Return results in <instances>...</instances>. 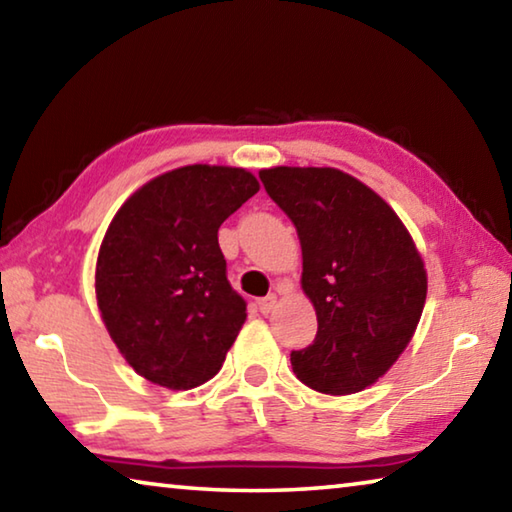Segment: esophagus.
Wrapping results in <instances>:
<instances>
[{
	"mask_svg": "<svg viewBox=\"0 0 512 512\" xmlns=\"http://www.w3.org/2000/svg\"><path fill=\"white\" fill-rule=\"evenodd\" d=\"M275 305H277L275 293H271V296H266V298H262V300L257 302V307H259V311H262V314H271Z\"/></svg>",
	"mask_w": 512,
	"mask_h": 512,
	"instance_id": "esophagus-1",
	"label": "esophagus"
}]
</instances>
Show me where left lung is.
I'll list each match as a JSON object with an SVG mask.
<instances>
[{"instance_id": "left-lung-1", "label": "left lung", "mask_w": 512, "mask_h": 512, "mask_svg": "<svg viewBox=\"0 0 512 512\" xmlns=\"http://www.w3.org/2000/svg\"><path fill=\"white\" fill-rule=\"evenodd\" d=\"M296 223L302 291L318 334L291 352L296 377L325 395L375 384L411 343L427 300V268L411 232L375 189L334 167L259 171Z\"/></svg>"}]
</instances>
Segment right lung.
I'll return each instance as SVG.
<instances>
[{
  "instance_id": "add662e5",
  "label": "right lung",
  "mask_w": 512,
  "mask_h": 512,
  "mask_svg": "<svg viewBox=\"0 0 512 512\" xmlns=\"http://www.w3.org/2000/svg\"><path fill=\"white\" fill-rule=\"evenodd\" d=\"M257 192L248 169L187 164L135 189L112 216L94 268L97 307L121 357L151 384L189 391L221 370L248 314L216 235Z\"/></svg>"
}]
</instances>
